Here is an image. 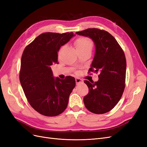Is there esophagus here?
Here are the masks:
<instances>
[{
    "label": "esophagus",
    "mask_w": 147,
    "mask_h": 147,
    "mask_svg": "<svg viewBox=\"0 0 147 147\" xmlns=\"http://www.w3.org/2000/svg\"><path fill=\"white\" fill-rule=\"evenodd\" d=\"M75 82H76L77 84H79V83L83 82V80H82V79H80V78H75Z\"/></svg>",
    "instance_id": "34e87169"
}]
</instances>
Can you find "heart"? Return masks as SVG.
I'll list each match as a JSON object with an SVG mask.
<instances>
[{
    "label": "heart",
    "instance_id": "heart-1",
    "mask_svg": "<svg viewBox=\"0 0 147 147\" xmlns=\"http://www.w3.org/2000/svg\"><path fill=\"white\" fill-rule=\"evenodd\" d=\"M75 45L78 51H91L93 47V42L88 37H79L75 41ZM63 47L61 48L58 53V57L61 56V51Z\"/></svg>",
    "mask_w": 147,
    "mask_h": 147
}]
</instances>
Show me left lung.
I'll list each match as a JSON object with an SVG mask.
<instances>
[{
  "label": "left lung",
  "instance_id": "left-lung-1",
  "mask_svg": "<svg viewBox=\"0 0 147 147\" xmlns=\"http://www.w3.org/2000/svg\"><path fill=\"white\" fill-rule=\"evenodd\" d=\"M76 34L94 43L96 52L89 72L99 73L97 82H84L89 88L84 105L93 113H107L118 104L125 88V55L116 39L105 30L89 28Z\"/></svg>",
  "mask_w": 147,
  "mask_h": 147
}]
</instances>
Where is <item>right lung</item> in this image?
Here are the masks:
<instances>
[{
  "instance_id": "right-lung-1",
  "label": "right lung",
  "mask_w": 147,
  "mask_h": 147,
  "mask_svg": "<svg viewBox=\"0 0 147 147\" xmlns=\"http://www.w3.org/2000/svg\"><path fill=\"white\" fill-rule=\"evenodd\" d=\"M75 36L73 32H45L24 49L21 57L20 80L31 107L47 117H55L67 108L75 86L74 77H53L51 66L58 64L57 52Z\"/></svg>"
}]
</instances>
